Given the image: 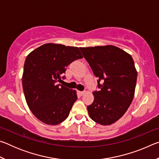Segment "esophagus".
Segmentation results:
<instances>
[{
	"label": "esophagus",
	"instance_id": "34e87169",
	"mask_svg": "<svg viewBox=\"0 0 159 159\" xmlns=\"http://www.w3.org/2000/svg\"><path fill=\"white\" fill-rule=\"evenodd\" d=\"M85 93V91H79V93L80 95H83Z\"/></svg>",
	"mask_w": 159,
	"mask_h": 159
}]
</instances>
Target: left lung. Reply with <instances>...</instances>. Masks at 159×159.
<instances>
[{
    "mask_svg": "<svg viewBox=\"0 0 159 159\" xmlns=\"http://www.w3.org/2000/svg\"><path fill=\"white\" fill-rule=\"evenodd\" d=\"M98 78L99 90L88 106L90 117L101 125H111L123 116L133 99L137 71L131 55L114 45L79 48Z\"/></svg>",
    "mask_w": 159,
    "mask_h": 159,
    "instance_id": "obj_1",
    "label": "left lung"
}]
</instances>
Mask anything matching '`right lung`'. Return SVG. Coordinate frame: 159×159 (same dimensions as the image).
I'll use <instances>...</instances> for the list:
<instances>
[{
  "instance_id": "1",
  "label": "right lung",
  "mask_w": 159,
  "mask_h": 159,
  "mask_svg": "<svg viewBox=\"0 0 159 159\" xmlns=\"http://www.w3.org/2000/svg\"><path fill=\"white\" fill-rule=\"evenodd\" d=\"M83 58L77 47L46 43L26 57L22 76L25 99L33 114L48 125H57L69 116L76 100L75 90L59 83L66 68Z\"/></svg>"
}]
</instances>
